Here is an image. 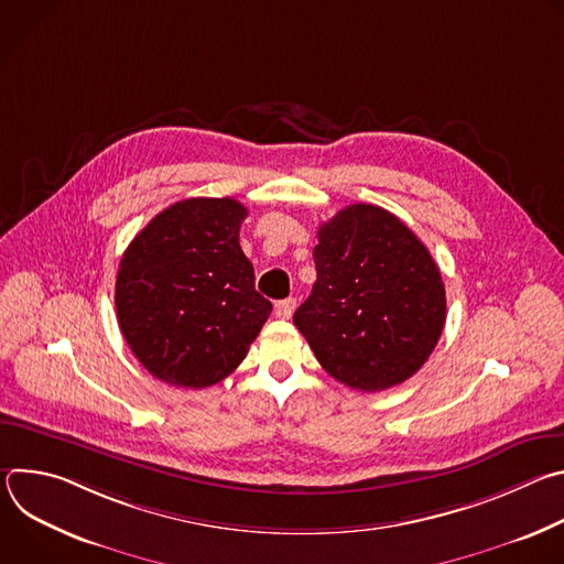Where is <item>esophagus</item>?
Here are the masks:
<instances>
[{"label": "esophagus", "mask_w": 564, "mask_h": 564, "mask_svg": "<svg viewBox=\"0 0 564 564\" xmlns=\"http://www.w3.org/2000/svg\"><path fill=\"white\" fill-rule=\"evenodd\" d=\"M294 307H296V301H294V299H283V301L276 303L274 312H276L279 318H290L292 312H294Z\"/></svg>", "instance_id": "esophagus-1"}]
</instances>
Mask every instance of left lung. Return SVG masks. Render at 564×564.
Returning a JSON list of instances; mask_svg holds the SVG:
<instances>
[{
    "mask_svg": "<svg viewBox=\"0 0 564 564\" xmlns=\"http://www.w3.org/2000/svg\"><path fill=\"white\" fill-rule=\"evenodd\" d=\"M316 281L294 326L337 381L375 392L413 377L435 350L446 292L422 240L377 205H348L316 231Z\"/></svg>",
    "mask_w": 564,
    "mask_h": 564,
    "instance_id": "8db88e82",
    "label": "left lung"
}]
</instances>
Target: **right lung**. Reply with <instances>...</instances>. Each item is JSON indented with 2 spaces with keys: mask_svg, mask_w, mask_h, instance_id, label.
<instances>
[{
  "mask_svg": "<svg viewBox=\"0 0 564 564\" xmlns=\"http://www.w3.org/2000/svg\"><path fill=\"white\" fill-rule=\"evenodd\" d=\"M234 198H187L135 234L116 279V312L135 359L176 388L231 375L272 312L254 288Z\"/></svg>",
  "mask_w": 564,
  "mask_h": 564,
  "instance_id": "add662e5",
  "label": "right lung"
}]
</instances>
